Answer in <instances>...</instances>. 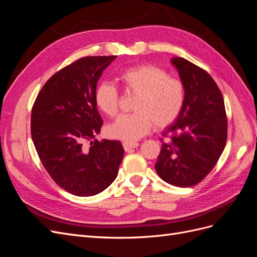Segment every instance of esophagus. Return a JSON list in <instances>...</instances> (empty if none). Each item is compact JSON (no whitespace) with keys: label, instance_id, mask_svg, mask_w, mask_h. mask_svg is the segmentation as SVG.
Returning a JSON list of instances; mask_svg holds the SVG:
<instances>
[{"label":"esophagus","instance_id":"obj_1","mask_svg":"<svg viewBox=\"0 0 257 257\" xmlns=\"http://www.w3.org/2000/svg\"><path fill=\"white\" fill-rule=\"evenodd\" d=\"M138 146H139L138 142H123L122 143L123 150H125L126 152H130L131 150H134V148H136Z\"/></svg>","mask_w":257,"mask_h":257}]
</instances>
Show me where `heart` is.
<instances>
[{"label": "heart", "instance_id": "obj_1", "mask_svg": "<svg viewBox=\"0 0 257 257\" xmlns=\"http://www.w3.org/2000/svg\"><path fill=\"white\" fill-rule=\"evenodd\" d=\"M118 81L127 93H135V113L121 116L107 128V135L126 142H134L153 128L167 127L175 120L185 102L181 81L171 78L153 65H139L122 70ZM95 103L106 116H116L119 110V92L111 82L103 81L95 90Z\"/></svg>", "mask_w": 257, "mask_h": 257}]
</instances>
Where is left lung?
<instances>
[{
  "label": "left lung",
  "instance_id": "8db88e82",
  "mask_svg": "<svg viewBox=\"0 0 257 257\" xmlns=\"http://www.w3.org/2000/svg\"><path fill=\"white\" fill-rule=\"evenodd\" d=\"M185 87V102L175 122L164 130L155 169L165 183L192 187L217 164L226 144L224 100L209 73L183 57H173Z\"/></svg>",
  "mask_w": 257,
  "mask_h": 257
}]
</instances>
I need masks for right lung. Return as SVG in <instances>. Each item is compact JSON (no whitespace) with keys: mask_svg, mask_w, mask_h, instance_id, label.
<instances>
[{"mask_svg":"<svg viewBox=\"0 0 257 257\" xmlns=\"http://www.w3.org/2000/svg\"><path fill=\"white\" fill-rule=\"evenodd\" d=\"M116 56H86L54 73L32 109L31 135L49 175L77 196L102 192L116 178L123 157L119 141L94 140L102 126L95 103L97 82Z\"/></svg>","mask_w":257,"mask_h":257,"instance_id":"1","label":"right lung"}]
</instances>
